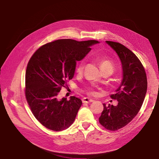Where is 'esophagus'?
Instances as JSON below:
<instances>
[{
    "label": "esophagus",
    "instance_id": "obj_1",
    "mask_svg": "<svg viewBox=\"0 0 159 159\" xmlns=\"http://www.w3.org/2000/svg\"><path fill=\"white\" fill-rule=\"evenodd\" d=\"M93 100L91 99V98H83L82 100V102L83 103H88V102H93Z\"/></svg>",
    "mask_w": 159,
    "mask_h": 159
}]
</instances>
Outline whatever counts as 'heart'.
<instances>
[{
    "mask_svg": "<svg viewBox=\"0 0 159 159\" xmlns=\"http://www.w3.org/2000/svg\"><path fill=\"white\" fill-rule=\"evenodd\" d=\"M98 63L101 70H102V72L106 70H111L113 71L114 70V64L112 62V61L110 59L109 57H100L98 58ZM84 67H85V61H80L78 63L76 67V72L78 74H81L83 73L84 70ZM87 92L89 94H93L96 93L95 90H94L93 87H89L87 89Z\"/></svg>",
    "mask_w": 159,
    "mask_h": 159,
    "instance_id": "obj_1",
    "label": "heart"
}]
</instances>
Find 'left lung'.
Wrapping results in <instances>:
<instances>
[{
	"mask_svg": "<svg viewBox=\"0 0 159 159\" xmlns=\"http://www.w3.org/2000/svg\"><path fill=\"white\" fill-rule=\"evenodd\" d=\"M117 54L123 70V79L116 93L117 106L103 104L104 109L99 122L107 130H117L130 123L139 112L147 92L148 81L144 67L137 57L118 42L106 41Z\"/></svg>",
	"mask_w": 159,
	"mask_h": 159,
	"instance_id": "1",
	"label": "left lung"
}]
</instances>
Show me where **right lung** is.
Listing matches in <instances>:
<instances>
[{"label": "right lung", "instance_id": "right-lung-1", "mask_svg": "<svg viewBox=\"0 0 159 159\" xmlns=\"http://www.w3.org/2000/svg\"><path fill=\"white\" fill-rule=\"evenodd\" d=\"M99 43L58 39L41 46L30 59L25 74V96L35 118L50 130L61 131L74 122L82 101L75 96L58 99L62 87L74 77L76 61Z\"/></svg>", "mask_w": 159, "mask_h": 159}]
</instances>
